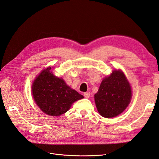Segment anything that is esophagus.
<instances>
[{"label": "esophagus", "instance_id": "1", "mask_svg": "<svg viewBox=\"0 0 159 159\" xmlns=\"http://www.w3.org/2000/svg\"><path fill=\"white\" fill-rule=\"evenodd\" d=\"M84 95L85 98H89L90 97V93L89 92H85V93L84 94Z\"/></svg>", "mask_w": 159, "mask_h": 159}]
</instances>
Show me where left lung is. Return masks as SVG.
I'll return each mask as SVG.
<instances>
[{
  "mask_svg": "<svg viewBox=\"0 0 159 159\" xmlns=\"http://www.w3.org/2000/svg\"><path fill=\"white\" fill-rule=\"evenodd\" d=\"M94 97L97 111L101 116L113 118L121 114L129 105L132 89L122 71L114 70L103 79Z\"/></svg>",
  "mask_w": 159,
  "mask_h": 159,
  "instance_id": "left-lung-1",
  "label": "left lung"
}]
</instances>
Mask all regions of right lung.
Masks as SVG:
<instances>
[{"label": "right lung", "mask_w": 159, "mask_h": 159, "mask_svg": "<svg viewBox=\"0 0 159 159\" xmlns=\"http://www.w3.org/2000/svg\"><path fill=\"white\" fill-rule=\"evenodd\" d=\"M51 67L42 70L32 85V95L37 105L49 116H58L66 112L72 104L84 98L66 85L62 78L51 72Z\"/></svg>", "instance_id": "1"}]
</instances>
